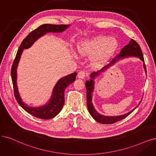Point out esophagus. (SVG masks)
<instances>
[{
	"label": "esophagus",
	"mask_w": 156,
	"mask_h": 156,
	"mask_svg": "<svg viewBox=\"0 0 156 156\" xmlns=\"http://www.w3.org/2000/svg\"><path fill=\"white\" fill-rule=\"evenodd\" d=\"M86 76H87V73H86L85 71H80L78 74V78H80V79H83L85 78Z\"/></svg>",
	"instance_id": "34e87169"
}]
</instances>
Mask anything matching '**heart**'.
Returning a JSON list of instances; mask_svg holds the SVG:
<instances>
[{"label": "heart", "instance_id": "obj_1", "mask_svg": "<svg viewBox=\"0 0 156 156\" xmlns=\"http://www.w3.org/2000/svg\"><path fill=\"white\" fill-rule=\"evenodd\" d=\"M117 40L113 37L100 36L79 44V53L83 56L94 55L96 62L106 60L116 49Z\"/></svg>", "mask_w": 156, "mask_h": 156}]
</instances>
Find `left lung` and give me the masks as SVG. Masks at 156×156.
<instances>
[{
    "mask_svg": "<svg viewBox=\"0 0 156 156\" xmlns=\"http://www.w3.org/2000/svg\"><path fill=\"white\" fill-rule=\"evenodd\" d=\"M128 56H136V57L139 58L140 60H141L143 62H144L143 55L142 53L141 49L140 48V46L135 41V40H132V39H131L129 44L128 45H125V47L122 49V51H120L119 55L117 56L116 58H114L111 62V63H109V64L105 66L101 69V70H100L99 71L92 73L90 75L91 79L89 80V81H87L85 83L86 90H87V108H88V111H89L90 114L91 115V116L93 117L97 122L102 123V124L114 123L118 122V121H120V120L125 118L126 117H127L130 113H132L135 110V108H136V107L134 108L133 110L130 111L128 113L123 114V115H120V116H103V115L98 112L95 110V108L93 105V103H92V93H93V92L94 90V83L93 79L95 77L98 76L100 72L104 71L105 69H107L108 67L114 64V63L116 62L117 60H120V58H123L128 57ZM143 66H144V69H145V72L147 73V69H146L145 62L143 63Z\"/></svg>",
    "mask_w": 156,
    "mask_h": 156,
    "instance_id": "obj_1",
    "label": "left lung"
}]
</instances>
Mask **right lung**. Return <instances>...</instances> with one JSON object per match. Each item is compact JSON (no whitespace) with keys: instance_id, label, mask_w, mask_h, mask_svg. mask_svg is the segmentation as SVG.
Wrapping results in <instances>:
<instances>
[{"instance_id":"right-lung-1","label":"right lung","mask_w":156,"mask_h":156,"mask_svg":"<svg viewBox=\"0 0 156 156\" xmlns=\"http://www.w3.org/2000/svg\"><path fill=\"white\" fill-rule=\"evenodd\" d=\"M69 26V25H53V24H42L35 30L32 31L23 40L20 45L19 49L17 51L15 58L13 61L12 67H11V79L13 85L14 94L16 100L19 104L24 109V110L33 115V116L43 119H51L55 117L58 114L64 104V91L67 86L72 83L76 80V73H73L67 76L62 78L59 80L55 86L53 94L47 104L39 107H30L22 101L19 93L18 87L16 85V68L20 58V56L23 50L30 48L36 40L44 35L46 33H60L62 32Z\"/></svg>"}]
</instances>
